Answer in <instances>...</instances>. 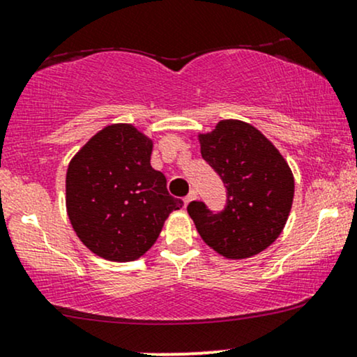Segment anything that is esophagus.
<instances>
[{"instance_id":"obj_1","label":"esophagus","mask_w":357,"mask_h":357,"mask_svg":"<svg viewBox=\"0 0 357 357\" xmlns=\"http://www.w3.org/2000/svg\"><path fill=\"white\" fill-rule=\"evenodd\" d=\"M196 197H197V192L195 191V190H192L191 192H190V195H188L186 197H184V206H188V204H190L191 203V201H195L196 199Z\"/></svg>"}]
</instances>
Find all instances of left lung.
<instances>
[{"instance_id":"left-lung-1","label":"left lung","mask_w":357,"mask_h":357,"mask_svg":"<svg viewBox=\"0 0 357 357\" xmlns=\"http://www.w3.org/2000/svg\"><path fill=\"white\" fill-rule=\"evenodd\" d=\"M201 156L226 188V206L214 213L191 201L188 213L197 233L214 251L244 259L276 241L289 216L294 178L284 158L256 128L221 121L199 136Z\"/></svg>"}]
</instances>
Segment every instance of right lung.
Here are the masks:
<instances>
[{"label":"right lung","instance_id":"1","mask_svg":"<svg viewBox=\"0 0 357 357\" xmlns=\"http://www.w3.org/2000/svg\"><path fill=\"white\" fill-rule=\"evenodd\" d=\"M153 143L131 124H113L86 143L66 173V209L78 238L94 255L126 263L156 243L183 201L151 167Z\"/></svg>","mask_w":357,"mask_h":357}]
</instances>
